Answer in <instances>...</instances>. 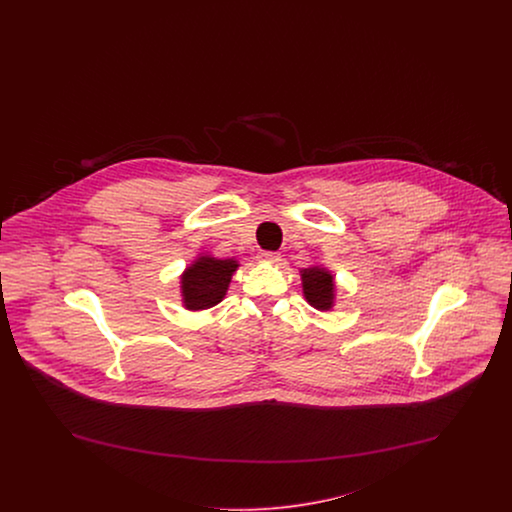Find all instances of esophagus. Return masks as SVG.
<instances>
[{"mask_svg":"<svg viewBox=\"0 0 512 512\" xmlns=\"http://www.w3.org/2000/svg\"><path fill=\"white\" fill-rule=\"evenodd\" d=\"M261 259L268 261V263H278L280 261V253L278 251H263Z\"/></svg>","mask_w":512,"mask_h":512,"instance_id":"obj_1","label":"esophagus"}]
</instances>
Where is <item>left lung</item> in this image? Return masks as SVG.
Instances as JSON below:
<instances>
[{"mask_svg":"<svg viewBox=\"0 0 512 512\" xmlns=\"http://www.w3.org/2000/svg\"><path fill=\"white\" fill-rule=\"evenodd\" d=\"M301 278L307 301L320 311H328L334 299V278L322 268H303Z\"/></svg>","mask_w":512,"mask_h":512,"instance_id":"1","label":"left lung"}]
</instances>
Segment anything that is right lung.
Here are the masks:
<instances>
[{
    "label": "right lung",
    "mask_w": 512,
    "mask_h": 512,
    "mask_svg": "<svg viewBox=\"0 0 512 512\" xmlns=\"http://www.w3.org/2000/svg\"><path fill=\"white\" fill-rule=\"evenodd\" d=\"M236 268L238 263L232 259L220 261L213 257H199L182 276V295L186 307L199 311L217 305L228 290L232 272Z\"/></svg>",
    "instance_id": "obj_1"
}]
</instances>
